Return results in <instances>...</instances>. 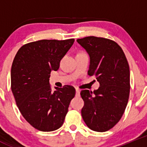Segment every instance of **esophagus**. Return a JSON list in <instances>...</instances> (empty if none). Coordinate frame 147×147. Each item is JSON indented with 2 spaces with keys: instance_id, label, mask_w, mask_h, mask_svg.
Masks as SVG:
<instances>
[{
  "instance_id": "34e87169",
  "label": "esophagus",
  "mask_w": 147,
  "mask_h": 147,
  "mask_svg": "<svg viewBox=\"0 0 147 147\" xmlns=\"http://www.w3.org/2000/svg\"><path fill=\"white\" fill-rule=\"evenodd\" d=\"M80 90L79 89L76 88V95L79 96L80 95Z\"/></svg>"
}]
</instances>
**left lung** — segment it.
I'll use <instances>...</instances> for the list:
<instances>
[{
	"instance_id": "8db88e82",
	"label": "left lung",
	"mask_w": 147,
	"mask_h": 147,
	"mask_svg": "<svg viewBox=\"0 0 147 147\" xmlns=\"http://www.w3.org/2000/svg\"><path fill=\"white\" fill-rule=\"evenodd\" d=\"M90 55L88 75L100 87L82 90V117L90 129L103 132L116 125L124 114L130 91L129 66L121 47L115 41L89 36L77 40Z\"/></svg>"
}]
</instances>
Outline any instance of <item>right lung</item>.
Here are the masks:
<instances>
[{"instance_id": "add662e5", "label": "right lung", "mask_w": 147, "mask_h": 147, "mask_svg": "<svg viewBox=\"0 0 147 147\" xmlns=\"http://www.w3.org/2000/svg\"><path fill=\"white\" fill-rule=\"evenodd\" d=\"M75 39L41 40L23 45L11 67V90L25 119L36 129L52 131L63 125L75 89L71 85L55 87L49 83L52 70L73 45Z\"/></svg>"}]
</instances>
